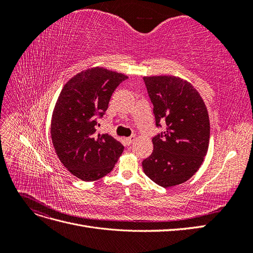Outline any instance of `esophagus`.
I'll use <instances>...</instances> for the list:
<instances>
[{
	"instance_id": "esophagus-1",
	"label": "esophagus",
	"mask_w": 253,
	"mask_h": 253,
	"mask_svg": "<svg viewBox=\"0 0 253 253\" xmlns=\"http://www.w3.org/2000/svg\"><path fill=\"white\" fill-rule=\"evenodd\" d=\"M135 139H136V136H135V135H132V136H129V137H126V141L127 144H132V143L135 141Z\"/></svg>"
}]
</instances>
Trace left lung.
Returning <instances> with one entry per match:
<instances>
[{"label":"left lung","mask_w":253,"mask_h":253,"mask_svg":"<svg viewBox=\"0 0 253 253\" xmlns=\"http://www.w3.org/2000/svg\"><path fill=\"white\" fill-rule=\"evenodd\" d=\"M156 126L166 131L152 139V154L142 162L144 174L157 185L170 188L187 181L200 169L208 152L210 121L200 93L176 76H145Z\"/></svg>","instance_id":"obj_1"}]
</instances>
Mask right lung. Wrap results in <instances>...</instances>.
<instances>
[{
  "instance_id": "1",
  "label": "right lung",
  "mask_w": 253,
  "mask_h": 253,
  "mask_svg": "<svg viewBox=\"0 0 253 253\" xmlns=\"http://www.w3.org/2000/svg\"><path fill=\"white\" fill-rule=\"evenodd\" d=\"M128 77L94 66L75 75L61 89L52 111L50 137L60 162L84 181L109 174L125 147L109 134H96L97 114L108 110L113 91Z\"/></svg>"
}]
</instances>
